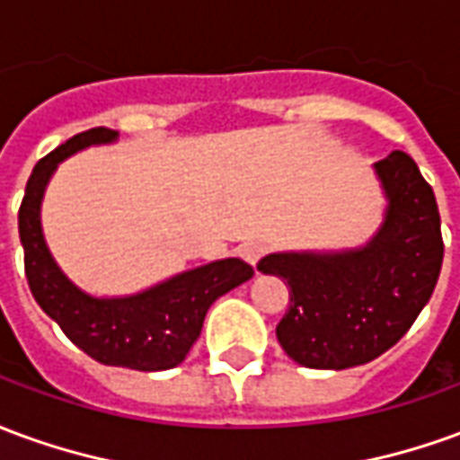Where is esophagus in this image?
<instances>
[{"instance_id": "34e87169", "label": "esophagus", "mask_w": 460, "mask_h": 460, "mask_svg": "<svg viewBox=\"0 0 460 460\" xmlns=\"http://www.w3.org/2000/svg\"><path fill=\"white\" fill-rule=\"evenodd\" d=\"M263 251H266V246H263L261 241H246V243H241L239 246L241 259L246 261V263H251V266L259 263V259L263 256Z\"/></svg>"}]
</instances>
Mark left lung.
Segmentation results:
<instances>
[{
	"mask_svg": "<svg viewBox=\"0 0 460 460\" xmlns=\"http://www.w3.org/2000/svg\"><path fill=\"white\" fill-rule=\"evenodd\" d=\"M386 197L385 221L359 249L283 251L261 273L288 283L290 305L276 328L286 355L310 369L365 365L404 338L444 261L434 190L402 150L375 162Z\"/></svg>",
	"mask_w": 460,
	"mask_h": 460,
	"instance_id": "8db88e82",
	"label": "left lung"
}]
</instances>
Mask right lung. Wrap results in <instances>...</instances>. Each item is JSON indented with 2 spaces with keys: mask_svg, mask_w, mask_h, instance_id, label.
Segmentation results:
<instances>
[{
  "mask_svg": "<svg viewBox=\"0 0 460 460\" xmlns=\"http://www.w3.org/2000/svg\"><path fill=\"white\" fill-rule=\"evenodd\" d=\"M118 140V132L93 128L36 162L19 207V239L24 246L29 288L46 315L58 323L66 338L95 362L140 372L172 369L197 342L211 303L253 276L241 259L211 261L184 270L157 286L122 298H95L68 280L51 256L41 231V199L58 162L91 145Z\"/></svg>",
  "mask_w": 460,
  "mask_h": 460,
  "instance_id": "add662e5",
  "label": "right lung"
}]
</instances>
